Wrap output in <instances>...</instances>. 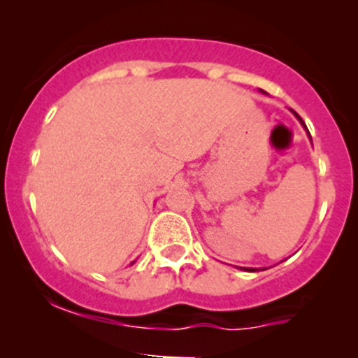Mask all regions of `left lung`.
<instances>
[{
  "mask_svg": "<svg viewBox=\"0 0 358 358\" xmlns=\"http://www.w3.org/2000/svg\"><path fill=\"white\" fill-rule=\"evenodd\" d=\"M292 112V114H294L296 115V117H298L299 119V121H301V124L303 126H305V122H303V119L301 117H299V115L298 114H296V112L294 110H291ZM305 128H306V126H305ZM306 131H308V129H306ZM244 270H248V272H256V268H244Z\"/></svg>",
  "mask_w": 358,
  "mask_h": 358,
  "instance_id": "8db88e82",
  "label": "left lung"
}]
</instances>
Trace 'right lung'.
<instances>
[{
  "mask_svg": "<svg viewBox=\"0 0 358 358\" xmlns=\"http://www.w3.org/2000/svg\"><path fill=\"white\" fill-rule=\"evenodd\" d=\"M133 263H135V262H133ZM133 263H131V265H133Z\"/></svg>",
  "mask_w": 358,
  "mask_h": 358,
  "instance_id": "1",
  "label": "right lung"
}]
</instances>
